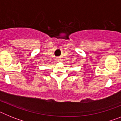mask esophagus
Here are the masks:
<instances>
[{"mask_svg": "<svg viewBox=\"0 0 121 121\" xmlns=\"http://www.w3.org/2000/svg\"><path fill=\"white\" fill-rule=\"evenodd\" d=\"M60 60H61V59H59V58L57 59V60H58V61H60Z\"/></svg>", "mask_w": 121, "mask_h": 121, "instance_id": "obj_1", "label": "esophagus"}]
</instances>
